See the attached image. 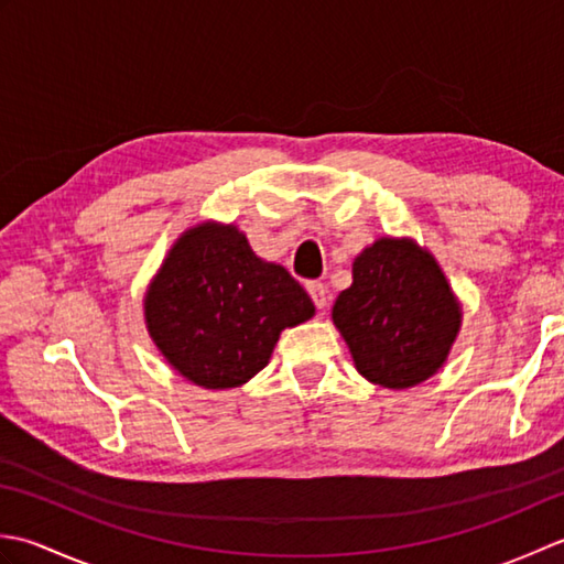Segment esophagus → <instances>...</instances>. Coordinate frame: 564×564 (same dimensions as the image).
Here are the masks:
<instances>
[{"instance_id": "esophagus-1", "label": "esophagus", "mask_w": 564, "mask_h": 564, "mask_svg": "<svg viewBox=\"0 0 564 564\" xmlns=\"http://www.w3.org/2000/svg\"><path fill=\"white\" fill-rule=\"evenodd\" d=\"M305 289H307L310 297H313V303H315L319 310H322V307H327L329 295H327V285H325V283H319V281H307V283H305Z\"/></svg>"}]
</instances>
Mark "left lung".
Segmentation results:
<instances>
[{"mask_svg":"<svg viewBox=\"0 0 564 564\" xmlns=\"http://www.w3.org/2000/svg\"><path fill=\"white\" fill-rule=\"evenodd\" d=\"M332 317L358 373L392 390L434 376L460 327L458 303L434 257L412 239L390 237L356 257L351 289L339 293Z\"/></svg>","mask_w":564,"mask_h":564,"instance_id":"1","label":"left lung"}]
</instances>
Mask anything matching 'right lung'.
<instances>
[{"label":"right lung","instance_id":"right-lung-1","mask_svg":"<svg viewBox=\"0 0 564 564\" xmlns=\"http://www.w3.org/2000/svg\"><path fill=\"white\" fill-rule=\"evenodd\" d=\"M315 305L283 267L261 261L232 225H198L166 257L145 297L150 337L178 373L237 388L269 364L279 334Z\"/></svg>","mask_w":564,"mask_h":564}]
</instances>
